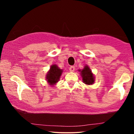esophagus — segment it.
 <instances>
[{
	"label": "esophagus",
	"instance_id": "1",
	"mask_svg": "<svg viewBox=\"0 0 134 134\" xmlns=\"http://www.w3.org/2000/svg\"><path fill=\"white\" fill-rule=\"evenodd\" d=\"M75 70V67L74 66H70V68H69V70H70V72H74Z\"/></svg>",
	"mask_w": 134,
	"mask_h": 134
}]
</instances>
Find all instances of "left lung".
Returning a JSON list of instances; mask_svg holds the SVG:
<instances>
[{"label":"left lung","mask_w":134,"mask_h":134,"mask_svg":"<svg viewBox=\"0 0 134 134\" xmlns=\"http://www.w3.org/2000/svg\"><path fill=\"white\" fill-rule=\"evenodd\" d=\"M81 76L82 77V81L85 84H93L94 80L93 74H92L91 71L88 67V66H86L84 69L81 71Z\"/></svg>","instance_id":"left-lung-1"}]
</instances>
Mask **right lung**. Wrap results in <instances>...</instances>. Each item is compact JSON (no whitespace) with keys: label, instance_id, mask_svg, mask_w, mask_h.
I'll return each instance as SVG.
<instances>
[{"label":"right lung","instance_id":"obj_1","mask_svg":"<svg viewBox=\"0 0 134 134\" xmlns=\"http://www.w3.org/2000/svg\"><path fill=\"white\" fill-rule=\"evenodd\" d=\"M62 70L60 69L56 65H53L51 66L50 70L47 75V79L48 82L50 85H53L57 83L59 80L60 76L62 74Z\"/></svg>","mask_w":134,"mask_h":134}]
</instances>
